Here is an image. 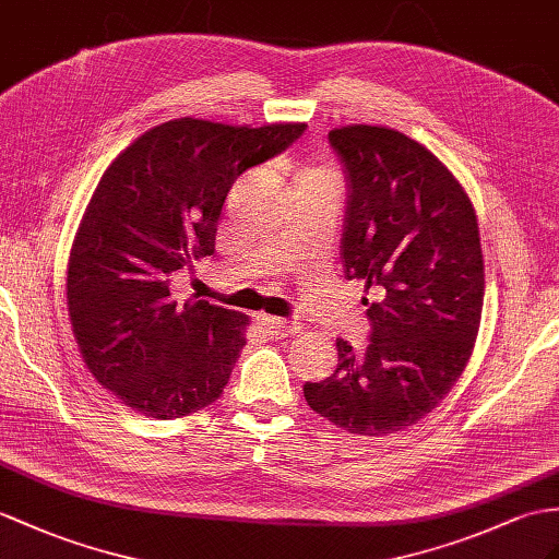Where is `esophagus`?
Wrapping results in <instances>:
<instances>
[{"instance_id": "esophagus-1", "label": "esophagus", "mask_w": 559, "mask_h": 559, "mask_svg": "<svg viewBox=\"0 0 559 559\" xmlns=\"http://www.w3.org/2000/svg\"><path fill=\"white\" fill-rule=\"evenodd\" d=\"M261 322H263V326H265L267 334L272 338H287V336L298 334V330H301V326H298V322H294V320H280V318L263 316Z\"/></svg>"}]
</instances>
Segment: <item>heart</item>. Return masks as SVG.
Instances as JSON below:
<instances>
[{
  "label": "heart",
  "mask_w": 559,
  "mask_h": 559,
  "mask_svg": "<svg viewBox=\"0 0 559 559\" xmlns=\"http://www.w3.org/2000/svg\"><path fill=\"white\" fill-rule=\"evenodd\" d=\"M312 175H326V173H322V170H312V173H306L304 177H312Z\"/></svg>",
  "instance_id": "obj_1"
}]
</instances>
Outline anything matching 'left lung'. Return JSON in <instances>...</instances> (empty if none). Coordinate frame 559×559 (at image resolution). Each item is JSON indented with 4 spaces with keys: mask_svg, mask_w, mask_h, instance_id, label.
<instances>
[{
    "mask_svg": "<svg viewBox=\"0 0 559 559\" xmlns=\"http://www.w3.org/2000/svg\"><path fill=\"white\" fill-rule=\"evenodd\" d=\"M330 142L348 173L346 277L382 298H365V353L336 338L334 374L304 396L336 427L386 437L427 417L469 362L484 308L479 223L467 189L407 134L344 126Z\"/></svg>",
    "mask_w": 559,
    "mask_h": 559,
    "instance_id": "8db88e82",
    "label": "left lung"
}]
</instances>
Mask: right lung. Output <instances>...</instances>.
Segmentation results:
<instances>
[{"label": "right lung", "mask_w": 559, "mask_h": 559, "mask_svg": "<svg viewBox=\"0 0 559 559\" xmlns=\"http://www.w3.org/2000/svg\"><path fill=\"white\" fill-rule=\"evenodd\" d=\"M304 130L175 118L104 170L68 255L66 301L87 370L130 411L175 419L223 396L249 316L199 298L177 306L168 277L213 255L237 177Z\"/></svg>", "instance_id": "obj_1"}]
</instances>
